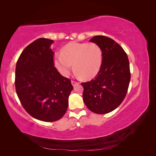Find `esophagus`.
Wrapping results in <instances>:
<instances>
[{"label": "esophagus", "instance_id": "esophagus-1", "mask_svg": "<svg viewBox=\"0 0 156 156\" xmlns=\"http://www.w3.org/2000/svg\"><path fill=\"white\" fill-rule=\"evenodd\" d=\"M71 82H72V84L73 85V86H75V85L79 84L78 82H76V81H74V80H72Z\"/></svg>", "mask_w": 156, "mask_h": 156}]
</instances>
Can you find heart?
Wrapping results in <instances>:
<instances>
[{
  "label": "heart",
  "instance_id": "heart-1",
  "mask_svg": "<svg viewBox=\"0 0 156 156\" xmlns=\"http://www.w3.org/2000/svg\"><path fill=\"white\" fill-rule=\"evenodd\" d=\"M102 57L101 49L97 44L72 42L62 49L61 53L55 55L54 64L63 76H69L74 69L80 78L90 80L100 70Z\"/></svg>",
  "mask_w": 156,
  "mask_h": 156
}]
</instances>
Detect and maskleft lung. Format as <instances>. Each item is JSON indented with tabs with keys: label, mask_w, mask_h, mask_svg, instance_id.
<instances>
[{
	"label": "left lung",
	"mask_w": 156,
	"mask_h": 156,
	"mask_svg": "<svg viewBox=\"0 0 156 156\" xmlns=\"http://www.w3.org/2000/svg\"><path fill=\"white\" fill-rule=\"evenodd\" d=\"M102 51V64L93 80L82 83L83 100L89 110L98 114L109 113L118 107L126 97L131 72L126 53L111 38L97 35L90 40Z\"/></svg>",
	"instance_id": "left-lung-1"
}]
</instances>
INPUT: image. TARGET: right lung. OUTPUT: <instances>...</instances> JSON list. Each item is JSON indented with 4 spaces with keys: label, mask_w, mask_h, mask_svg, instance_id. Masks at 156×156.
I'll use <instances>...</instances> for the list:
<instances>
[{
    "label": "right lung",
    "mask_w": 156,
    "mask_h": 156,
    "mask_svg": "<svg viewBox=\"0 0 156 156\" xmlns=\"http://www.w3.org/2000/svg\"><path fill=\"white\" fill-rule=\"evenodd\" d=\"M52 42L39 38L27 45L17 61L15 78L23 108L33 118L46 122L65 115L73 89L69 79L62 76L55 67Z\"/></svg>",
    "instance_id": "1"
}]
</instances>
